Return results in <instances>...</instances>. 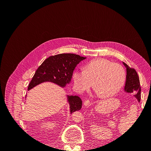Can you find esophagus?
<instances>
[{"label":"esophagus","instance_id":"1","mask_svg":"<svg viewBox=\"0 0 151 151\" xmlns=\"http://www.w3.org/2000/svg\"><path fill=\"white\" fill-rule=\"evenodd\" d=\"M89 100H86V101L84 102V106H88V105L89 104Z\"/></svg>","mask_w":151,"mask_h":151}]
</instances>
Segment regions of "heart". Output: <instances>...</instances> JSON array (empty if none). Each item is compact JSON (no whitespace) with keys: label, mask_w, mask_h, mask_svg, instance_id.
<instances>
[{"label":"heart","mask_w":151,"mask_h":151,"mask_svg":"<svg viewBox=\"0 0 151 151\" xmlns=\"http://www.w3.org/2000/svg\"><path fill=\"white\" fill-rule=\"evenodd\" d=\"M84 69H76L73 79L76 89L83 93L89 89L93 83L96 93L103 98L117 93L124 85L125 70L121 65L106 58H98L87 63Z\"/></svg>","instance_id":"b5f03b06"}]
</instances>
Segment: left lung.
I'll use <instances>...</instances> for the list:
<instances>
[{
	"instance_id": "8db88e82",
	"label": "left lung",
	"mask_w": 151,
	"mask_h": 151,
	"mask_svg": "<svg viewBox=\"0 0 151 151\" xmlns=\"http://www.w3.org/2000/svg\"><path fill=\"white\" fill-rule=\"evenodd\" d=\"M123 64L126 68V81L124 87L125 93L134 94V97L137 99L138 102L140 101V80L137 73L134 68H130L125 63L123 62Z\"/></svg>"
}]
</instances>
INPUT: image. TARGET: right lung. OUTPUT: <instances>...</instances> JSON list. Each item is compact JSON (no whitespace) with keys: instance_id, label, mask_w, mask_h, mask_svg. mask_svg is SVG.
I'll return each mask as SVG.
<instances>
[{"instance_id":"1","label":"right lung","mask_w":151,"mask_h":151,"mask_svg":"<svg viewBox=\"0 0 151 151\" xmlns=\"http://www.w3.org/2000/svg\"><path fill=\"white\" fill-rule=\"evenodd\" d=\"M85 58L86 57L73 53H61L50 56L36 70L28 90L46 82L64 88L67 84H70L77 65ZM66 96L69 104L70 114L80 110L83 102L78 96L67 94Z\"/></svg>"}]
</instances>
